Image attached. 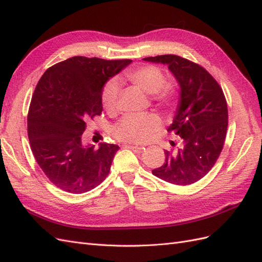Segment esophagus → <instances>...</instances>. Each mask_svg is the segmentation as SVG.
<instances>
[{
  "instance_id": "esophagus-1",
  "label": "esophagus",
  "mask_w": 262,
  "mask_h": 262,
  "mask_svg": "<svg viewBox=\"0 0 262 262\" xmlns=\"http://www.w3.org/2000/svg\"><path fill=\"white\" fill-rule=\"evenodd\" d=\"M123 147H125V148H131V149L134 150V152H136V153H142V152H143V150L145 149L143 146H141V145H134V144H124Z\"/></svg>"
}]
</instances>
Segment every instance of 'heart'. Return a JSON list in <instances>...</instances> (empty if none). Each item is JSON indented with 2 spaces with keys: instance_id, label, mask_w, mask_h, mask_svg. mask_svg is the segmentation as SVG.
I'll list each match as a JSON object with an SVG mask.
<instances>
[{
  "instance_id": "heart-1",
  "label": "heart",
  "mask_w": 262,
  "mask_h": 262,
  "mask_svg": "<svg viewBox=\"0 0 262 262\" xmlns=\"http://www.w3.org/2000/svg\"><path fill=\"white\" fill-rule=\"evenodd\" d=\"M126 81L138 89L150 94V98L156 104L168 107L176 98L175 91L166 84V76L160 69L153 66H141L129 70L124 74ZM119 87L116 81H109L101 91V105L107 112L113 113L117 109ZM163 121L154 113L131 114L124 116L114 126V137L120 141L131 143H145L152 140L161 130Z\"/></svg>"
}]
</instances>
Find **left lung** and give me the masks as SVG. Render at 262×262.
<instances>
[{"label":"left lung","instance_id":"left-lung-1","mask_svg":"<svg viewBox=\"0 0 262 262\" xmlns=\"http://www.w3.org/2000/svg\"><path fill=\"white\" fill-rule=\"evenodd\" d=\"M143 60L168 66L180 85L178 109L167 131L179 136L181 144L166 149L164 165L152 173L172 185L194 184L212 169L224 146L228 112L223 90L204 68L179 55Z\"/></svg>","mask_w":262,"mask_h":262}]
</instances>
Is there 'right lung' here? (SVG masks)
<instances>
[{
    "instance_id": "1",
    "label": "right lung",
    "mask_w": 262,
    "mask_h": 262,
    "mask_svg": "<svg viewBox=\"0 0 262 262\" xmlns=\"http://www.w3.org/2000/svg\"><path fill=\"white\" fill-rule=\"evenodd\" d=\"M131 62L73 57L39 80L27 117L30 148L45 175L63 191L87 192L108 176L119 146H84L81 136L86 121L101 115L105 83Z\"/></svg>"
}]
</instances>
